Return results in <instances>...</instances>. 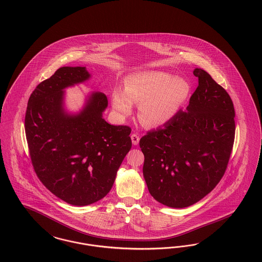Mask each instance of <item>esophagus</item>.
Masks as SVG:
<instances>
[{"mask_svg":"<svg viewBox=\"0 0 262 262\" xmlns=\"http://www.w3.org/2000/svg\"><path fill=\"white\" fill-rule=\"evenodd\" d=\"M130 138H132V142H133V144L137 145L139 143V139H140V137H139V136H137L136 134H133L132 136H130Z\"/></svg>","mask_w":262,"mask_h":262,"instance_id":"34e87169","label":"esophagus"}]
</instances>
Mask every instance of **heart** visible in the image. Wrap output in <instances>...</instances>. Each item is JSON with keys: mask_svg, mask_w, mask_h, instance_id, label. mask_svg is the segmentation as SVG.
Wrapping results in <instances>:
<instances>
[{"mask_svg": "<svg viewBox=\"0 0 262 262\" xmlns=\"http://www.w3.org/2000/svg\"><path fill=\"white\" fill-rule=\"evenodd\" d=\"M189 92L188 82L166 72H136L125 78L124 91H113L112 106L120 117L125 118L133 113V104H137L138 116L145 126H161L175 115Z\"/></svg>", "mask_w": 262, "mask_h": 262, "instance_id": "b5f03b06", "label": "heart"}]
</instances>
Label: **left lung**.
Listing matches in <instances>:
<instances>
[{
    "label": "left lung",
    "mask_w": 262,
    "mask_h": 262,
    "mask_svg": "<svg viewBox=\"0 0 262 262\" xmlns=\"http://www.w3.org/2000/svg\"><path fill=\"white\" fill-rule=\"evenodd\" d=\"M193 74L199 86L187 109L139 141L149 192L168 207H188L207 195L223 178L234 143L229 95L207 72Z\"/></svg>",
    "instance_id": "obj_1"
}]
</instances>
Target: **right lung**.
Wrapping results in <instances>:
<instances>
[{
    "instance_id": "right-lung-1",
    "label": "right lung",
    "mask_w": 262,
    "mask_h": 262,
    "mask_svg": "<svg viewBox=\"0 0 262 262\" xmlns=\"http://www.w3.org/2000/svg\"><path fill=\"white\" fill-rule=\"evenodd\" d=\"M85 67H63L39 83L28 101L25 132L32 164L57 198L75 206L103 199L132 148L130 127L103 118L105 94L93 92L79 113L63 107L64 89L90 78Z\"/></svg>"
}]
</instances>
